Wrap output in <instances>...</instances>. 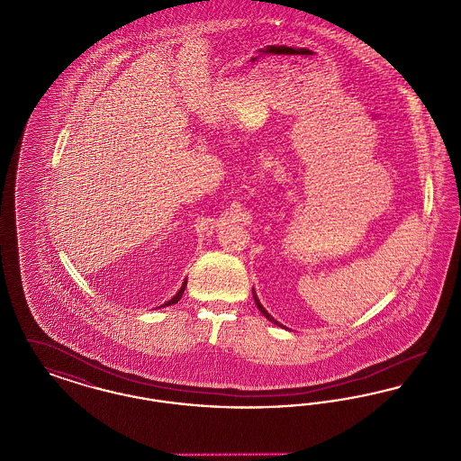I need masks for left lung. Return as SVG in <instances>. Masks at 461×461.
I'll use <instances>...</instances> for the list:
<instances>
[{
	"label": "left lung",
	"mask_w": 461,
	"mask_h": 461,
	"mask_svg": "<svg viewBox=\"0 0 461 461\" xmlns=\"http://www.w3.org/2000/svg\"><path fill=\"white\" fill-rule=\"evenodd\" d=\"M252 295H254V303H256V306H258V309H259V311L263 312L264 318H267V320H269V321H271L273 325H276V327H282V329H285V327H284L282 323H278V321H276V320H275V318H273V316H271V314H269V312H267V311L264 309L263 304H261V301L258 299V294H256V290H254V288H252Z\"/></svg>",
	"instance_id": "8db88e82"
}]
</instances>
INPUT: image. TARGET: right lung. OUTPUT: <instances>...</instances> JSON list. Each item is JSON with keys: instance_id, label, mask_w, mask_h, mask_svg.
Instances as JSON below:
<instances>
[{"instance_id": "1", "label": "right lung", "mask_w": 461, "mask_h": 461, "mask_svg": "<svg viewBox=\"0 0 461 461\" xmlns=\"http://www.w3.org/2000/svg\"><path fill=\"white\" fill-rule=\"evenodd\" d=\"M185 288H186V280H185V282H183V285H181V288H179V290H177V294H176L175 297H173V299H171V301H167V303H164V304H162V306H158V307L173 306V304H177V301H179V299H181V295H183V292H185Z\"/></svg>"}]
</instances>
